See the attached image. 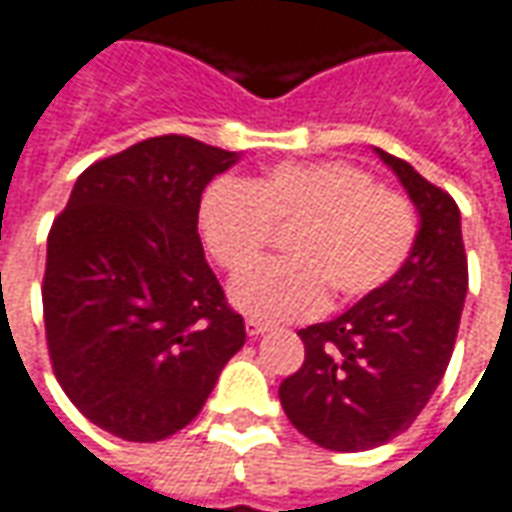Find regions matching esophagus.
Here are the masks:
<instances>
[{"label":"esophagus","instance_id":"esophagus-1","mask_svg":"<svg viewBox=\"0 0 512 512\" xmlns=\"http://www.w3.org/2000/svg\"><path fill=\"white\" fill-rule=\"evenodd\" d=\"M269 328H272L269 323L255 320V317H249V320H246V334H249V337H260V334H266Z\"/></svg>","mask_w":512,"mask_h":512}]
</instances>
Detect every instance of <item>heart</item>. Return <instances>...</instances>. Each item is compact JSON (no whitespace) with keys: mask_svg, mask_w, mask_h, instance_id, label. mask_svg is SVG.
<instances>
[{"mask_svg":"<svg viewBox=\"0 0 512 512\" xmlns=\"http://www.w3.org/2000/svg\"><path fill=\"white\" fill-rule=\"evenodd\" d=\"M198 223L209 255L238 274L262 254L273 229L291 228L289 261L240 274L232 303L260 320H306L388 286L414 252V203L382 189L348 161H283L255 181L218 178L203 189Z\"/></svg>","mask_w":512,"mask_h":512,"instance_id":"heart-1","label":"heart"}]
</instances>
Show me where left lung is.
Returning a JSON list of instances; mask_svg holds the SVG:
<instances>
[{
	"label": "left lung",
	"mask_w": 512,
	"mask_h": 512,
	"mask_svg": "<svg viewBox=\"0 0 512 512\" xmlns=\"http://www.w3.org/2000/svg\"><path fill=\"white\" fill-rule=\"evenodd\" d=\"M419 212L402 272L357 306L300 328L303 365L280 382L289 422L326 450H371L408 431L448 371L467 294L459 206L408 161L377 150Z\"/></svg>",
	"instance_id": "1"
}]
</instances>
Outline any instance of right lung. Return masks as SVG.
<instances>
[{"label": "right lung", "instance_id": "1", "mask_svg": "<svg viewBox=\"0 0 512 512\" xmlns=\"http://www.w3.org/2000/svg\"><path fill=\"white\" fill-rule=\"evenodd\" d=\"M238 152L158 135L84 169L47 235V351L101 431L158 442L201 414L246 343L198 238L206 184Z\"/></svg>", "mask_w": 512, "mask_h": 512}]
</instances>
